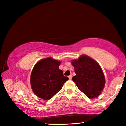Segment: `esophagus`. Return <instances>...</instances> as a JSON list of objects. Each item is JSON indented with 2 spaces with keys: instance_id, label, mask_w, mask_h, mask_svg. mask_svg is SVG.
<instances>
[{
  "instance_id": "34e87169",
  "label": "esophagus",
  "mask_w": 126,
  "mask_h": 126,
  "mask_svg": "<svg viewBox=\"0 0 126 126\" xmlns=\"http://www.w3.org/2000/svg\"><path fill=\"white\" fill-rule=\"evenodd\" d=\"M68 77H69V79L70 80H71L72 78V75H69V76H68Z\"/></svg>"
}]
</instances>
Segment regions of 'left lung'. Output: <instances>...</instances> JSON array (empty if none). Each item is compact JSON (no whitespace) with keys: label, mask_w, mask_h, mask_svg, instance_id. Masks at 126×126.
Listing matches in <instances>:
<instances>
[{"label":"left lung","mask_w":126,"mask_h":126,"mask_svg":"<svg viewBox=\"0 0 126 126\" xmlns=\"http://www.w3.org/2000/svg\"><path fill=\"white\" fill-rule=\"evenodd\" d=\"M76 76L72 80L78 88L90 99L99 96L105 85V78L101 67L96 61L86 55L71 62Z\"/></svg>","instance_id":"obj_1"}]
</instances>
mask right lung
Listing matches in <instances>:
<instances>
[{
	"label": "right lung",
	"instance_id": "right-lung-1",
	"mask_svg": "<svg viewBox=\"0 0 126 126\" xmlns=\"http://www.w3.org/2000/svg\"><path fill=\"white\" fill-rule=\"evenodd\" d=\"M61 62L51 57L41 59L35 64L31 75L32 88L36 95L49 100L61 91L69 79L59 69Z\"/></svg>",
	"mask_w": 126,
	"mask_h": 126
}]
</instances>
